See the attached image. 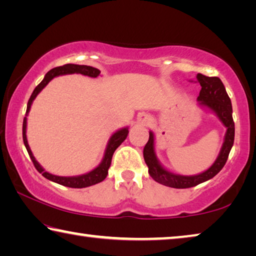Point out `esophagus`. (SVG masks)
I'll return each mask as SVG.
<instances>
[{
    "mask_svg": "<svg viewBox=\"0 0 256 256\" xmlns=\"http://www.w3.org/2000/svg\"><path fill=\"white\" fill-rule=\"evenodd\" d=\"M138 123L144 125V126H148V125L152 122V118H151L148 114H144V112H142V114L138 115Z\"/></svg>",
    "mask_w": 256,
    "mask_h": 256,
    "instance_id": "34e87169",
    "label": "esophagus"
}]
</instances>
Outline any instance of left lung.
<instances>
[{"label": "left lung", "instance_id": "obj_1", "mask_svg": "<svg viewBox=\"0 0 256 256\" xmlns=\"http://www.w3.org/2000/svg\"><path fill=\"white\" fill-rule=\"evenodd\" d=\"M196 80L201 84V92L198 97V105L214 112L224 128V144L218 157L206 170L196 175H180L164 168L157 158L154 150V134L149 132V140L144 149V157L149 168V175L159 184L174 188H188L206 182L218 174L226 164L229 152L232 148L235 138V123L232 120V107L222 81L216 76H206L198 73Z\"/></svg>", "mask_w": 256, "mask_h": 256}]
</instances>
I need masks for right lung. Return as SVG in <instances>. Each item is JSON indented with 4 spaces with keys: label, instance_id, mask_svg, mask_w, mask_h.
Returning a JSON list of instances; mask_svg holds the SVG:
<instances>
[{
    "label": "right lung",
    "instance_id": "obj_1",
    "mask_svg": "<svg viewBox=\"0 0 256 256\" xmlns=\"http://www.w3.org/2000/svg\"><path fill=\"white\" fill-rule=\"evenodd\" d=\"M73 73H80L82 76H88L92 78H97L99 74H100V71L96 68L92 66H78V64H66L63 66H58L52 68L50 71L46 73V76H44V79L38 84L36 88L30 96L29 100H28V105H27V112H26V118H24V124H22V138H24V144L26 149H27L28 154L30 156V159L32 160V162L36 167V170L40 172V174L45 177V178L50 180L54 183L60 184L63 186H68V188H88V186L94 185L97 183H100L104 180L106 178V176L108 174V170H110V164H112V154H114L115 150L118 148V146L122 144V142L126 138L128 134V128H120L118 131H116L112 136L108 140V144L106 146L105 154H104V158L102 160V162L98 164V166L94 168V170H90L89 172H86V174L82 175H78V176H56L50 174V172H46L44 168H42L40 162H37L36 158L34 157V154L30 150V146L28 144V140H27V116L28 112L30 110V107L32 105V102L34 100V98L37 97V94H40L45 86L48 84V82L50 80H53L55 76H64V74H73Z\"/></svg>",
    "mask_w": 256,
    "mask_h": 256
}]
</instances>
